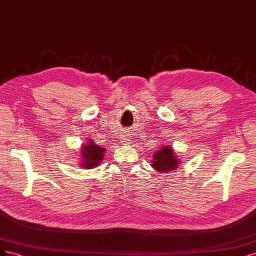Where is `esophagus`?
<instances>
[{
    "label": "esophagus",
    "mask_w": 256,
    "mask_h": 256,
    "mask_svg": "<svg viewBox=\"0 0 256 256\" xmlns=\"http://www.w3.org/2000/svg\"><path fill=\"white\" fill-rule=\"evenodd\" d=\"M121 142H122V144H128V138H126V136H123V137H122V140H121Z\"/></svg>",
    "instance_id": "esophagus-1"
}]
</instances>
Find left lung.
Segmentation results:
<instances>
[{
	"label": "left lung",
	"mask_w": 256,
	"mask_h": 256,
	"mask_svg": "<svg viewBox=\"0 0 256 256\" xmlns=\"http://www.w3.org/2000/svg\"><path fill=\"white\" fill-rule=\"evenodd\" d=\"M180 164V156L176 155L171 144L162 146L153 154L151 166L160 173H167L176 170Z\"/></svg>",
	"instance_id": "left-lung-1"
}]
</instances>
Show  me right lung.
Segmentation results:
<instances>
[{
	"label": "right lung",
	"mask_w": 256,
	"mask_h": 256,
	"mask_svg": "<svg viewBox=\"0 0 256 256\" xmlns=\"http://www.w3.org/2000/svg\"><path fill=\"white\" fill-rule=\"evenodd\" d=\"M80 162L78 164L83 169H92L98 167L103 160L105 148L96 144L92 138H89L87 142L80 146Z\"/></svg>",
	"instance_id": "add662e5"
}]
</instances>
